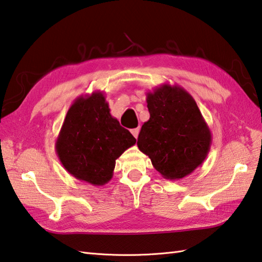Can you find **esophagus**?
Masks as SVG:
<instances>
[{"instance_id": "34e87169", "label": "esophagus", "mask_w": 262, "mask_h": 262, "mask_svg": "<svg viewBox=\"0 0 262 262\" xmlns=\"http://www.w3.org/2000/svg\"><path fill=\"white\" fill-rule=\"evenodd\" d=\"M139 131H140L139 127H136V129H132L131 130V133L133 135V137L136 138V139L138 138V136H139Z\"/></svg>"}]
</instances>
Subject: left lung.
Returning <instances> with one entry per match:
<instances>
[{
  "mask_svg": "<svg viewBox=\"0 0 262 262\" xmlns=\"http://www.w3.org/2000/svg\"><path fill=\"white\" fill-rule=\"evenodd\" d=\"M149 120L138 137V148L163 178L180 180L203 164L212 135L188 92L165 83L147 92Z\"/></svg>",
  "mask_w": 262,
  "mask_h": 262,
  "instance_id": "1",
  "label": "left lung"
}]
</instances>
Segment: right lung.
<instances>
[{
    "mask_svg": "<svg viewBox=\"0 0 262 262\" xmlns=\"http://www.w3.org/2000/svg\"><path fill=\"white\" fill-rule=\"evenodd\" d=\"M136 138L111 115L101 91L76 98L56 140L62 166L77 180L102 186L113 178L116 160Z\"/></svg>",
    "mask_w": 262,
    "mask_h": 262,
    "instance_id": "obj_1",
    "label": "right lung"
}]
</instances>
